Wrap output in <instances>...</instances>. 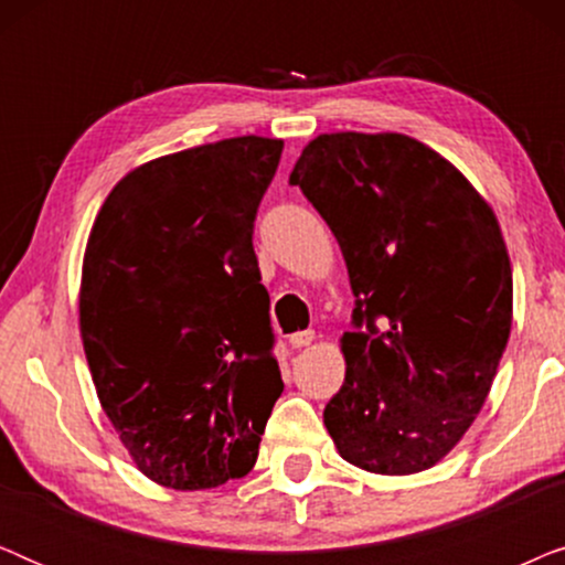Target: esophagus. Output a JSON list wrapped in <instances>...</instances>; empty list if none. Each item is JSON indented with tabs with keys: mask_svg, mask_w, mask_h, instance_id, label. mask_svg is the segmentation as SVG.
Listing matches in <instances>:
<instances>
[{
	"mask_svg": "<svg viewBox=\"0 0 565 565\" xmlns=\"http://www.w3.org/2000/svg\"><path fill=\"white\" fill-rule=\"evenodd\" d=\"M313 339V331H296V334H290V347L292 350H303V347H311Z\"/></svg>",
	"mask_w": 565,
	"mask_h": 565,
	"instance_id": "obj_1",
	"label": "esophagus"
}]
</instances>
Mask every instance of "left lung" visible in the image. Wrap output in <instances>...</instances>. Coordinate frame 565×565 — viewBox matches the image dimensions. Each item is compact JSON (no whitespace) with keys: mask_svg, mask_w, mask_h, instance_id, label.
Returning a JSON list of instances; mask_svg holds the SVG:
<instances>
[{"mask_svg":"<svg viewBox=\"0 0 565 565\" xmlns=\"http://www.w3.org/2000/svg\"><path fill=\"white\" fill-rule=\"evenodd\" d=\"M290 184L329 223L358 298V329L339 339L344 385L323 424L354 468L422 473L483 408L512 331L497 213L458 167L404 134L316 136Z\"/></svg>","mask_w":565,"mask_h":565,"instance_id":"left-lung-1","label":"left lung"}]
</instances>
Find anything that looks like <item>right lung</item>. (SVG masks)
Segmentation results:
<instances>
[{
    "label": "right lung",
    "instance_id": "1",
    "mask_svg": "<svg viewBox=\"0 0 565 565\" xmlns=\"http://www.w3.org/2000/svg\"><path fill=\"white\" fill-rule=\"evenodd\" d=\"M282 141L238 136L151 159L110 190L82 262L92 383L136 468L200 491L257 462L282 393L252 231Z\"/></svg>",
    "mask_w": 565,
    "mask_h": 565
}]
</instances>
